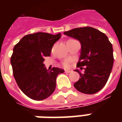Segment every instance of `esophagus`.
I'll return each instance as SVG.
<instances>
[{
	"label": "esophagus",
	"instance_id": "34e87169",
	"mask_svg": "<svg viewBox=\"0 0 122 122\" xmlns=\"http://www.w3.org/2000/svg\"><path fill=\"white\" fill-rule=\"evenodd\" d=\"M65 72H66V73H70V72H71L72 71H70V70H65Z\"/></svg>",
	"mask_w": 122,
	"mask_h": 122
}]
</instances>
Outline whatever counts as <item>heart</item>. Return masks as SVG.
Masks as SVG:
<instances>
[{"label":"heart","mask_w":122,"mask_h":122,"mask_svg":"<svg viewBox=\"0 0 122 122\" xmlns=\"http://www.w3.org/2000/svg\"><path fill=\"white\" fill-rule=\"evenodd\" d=\"M72 41H75V40H74V39H70V40L67 41V43L71 42H72ZM69 63H70V61L66 60V61H64L62 62V65L65 68H67V67H69Z\"/></svg>","instance_id":"1"}]
</instances>
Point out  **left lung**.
<instances>
[{
    "instance_id": "1",
    "label": "left lung",
    "mask_w": 122,
    "mask_h": 122,
    "mask_svg": "<svg viewBox=\"0 0 122 122\" xmlns=\"http://www.w3.org/2000/svg\"><path fill=\"white\" fill-rule=\"evenodd\" d=\"M64 34L78 40L82 46L77 67L84 69V72L76 70L80 78L74 87L85 94L99 92L107 84L114 63L112 46L107 35L91 27L76 28Z\"/></svg>"
}]
</instances>
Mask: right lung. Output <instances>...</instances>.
Masks as SVG:
<instances>
[{
	"label": "right lung",
	"mask_w": 122,
	"mask_h": 122,
	"mask_svg": "<svg viewBox=\"0 0 122 122\" xmlns=\"http://www.w3.org/2000/svg\"><path fill=\"white\" fill-rule=\"evenodd\" d=\"M46 32L25 35L15 44L11 56L13 75L18 86L27 97L36 101L44 100L55 91L57 75L64 70L44 67V57L50 56L56 42L61 38Z\"/></svg>",
	"instance_id": "1"
}]
</instances>
